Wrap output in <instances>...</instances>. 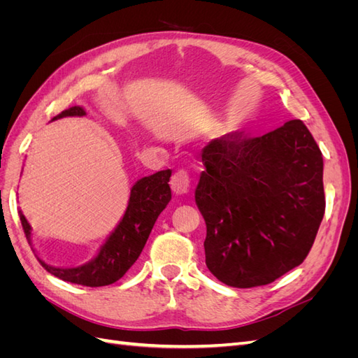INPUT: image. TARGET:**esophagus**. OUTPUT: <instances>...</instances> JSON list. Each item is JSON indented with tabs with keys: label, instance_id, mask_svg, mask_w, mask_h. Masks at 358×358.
<instances>
[{
	"label": "esophagus",
	"instance_id": "esophagus-1",
	"mask_svg": "<svg viewBox=\"0 0 358 358\" xmlns=\"http://www.w3.org/2000/svg\"><path fill=\"white\" fill-rule=\"evenodd\" d=\"M170 187L175 194H185L188 192L189 187H191V178L189 173L185 169H179L175 171V175L171 176L170 179Z\"/></svg>",
	"mask_w": 358,
	"mask_h": 358
}]
</instances>
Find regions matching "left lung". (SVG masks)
I'll list each match as a JSON object with an SVG mask.
<instances>
[{"instance_id":"8db88e82","label":"left lung","mask_w":358,"mask_h":358,"mask_svg":"<svg viewBox=\"0 0 358 358\" xmlns=\"http://www.w3.org/2000/svg\"><path fill=\"white\" fill-rule=\"evenodd\" d=\"M201 161L196 203L210 273L252 288L301 264L326 210L322 154L306 125L294 119L259 137L224 134Z\"/></svg>"}]
</instances>
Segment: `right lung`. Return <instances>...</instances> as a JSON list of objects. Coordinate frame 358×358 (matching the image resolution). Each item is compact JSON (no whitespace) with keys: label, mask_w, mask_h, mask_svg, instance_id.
Segmentation results:
<instances>
[{"label":"right lung","mask_w":358,"mask_h":358,"mask_svg":"<svg viewBox=\"0 0 358 358\" xmlns=\"http://www.w3.org/2000/svg\"><path fill=\"white\" fill-rule=\"evenodd\" d=\"M83 115L85 110L82 107L74 106L57 115L52 121L66 116ZM170 176V170H161L155 173V175L142 178L136 182V185L131 188V194H129L128 208L124 218L92 262L73 268H59L43 263L38 258L40 264L50 275L71 284L85 287H104L116 282L137 262L150 231H152L158 215L169 204L171 199V191L169 185ZM20 222H22L24 233L29 241L31 227L22 212H20Z\"/></svg>","instance_id":"add662e5"}]
</instances>
